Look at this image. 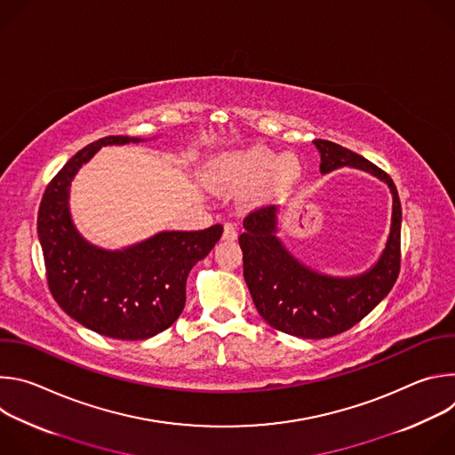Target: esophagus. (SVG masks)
Returning <instances> with one entry per match:
<instances>
[{
	"label": "esophagus",
	"instance_id": "obj_1",
	"mask_svg": "<svg viewBox=\"0 0 455 455\" xmlns=\"http://www.w3.org/2000/svg\"><path fill=\"white\" fill-rule=\"evenodd\" d=\"M223 239H225V241H234V239H237V228H235V225L227 223V225L223 227Z\"/></svg>",
	"mask_w": 455,
	"mask_h": 455
}]
</instances>
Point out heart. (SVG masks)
<instances>
[{
  "label": "heart",
  "mask_w": 455,
  "mask_h": 455,
  "mask_svg": "<svg viewBox=\"0 0 455 455\" xmlns=\"http://www.w3.org/2000/svg\"><path fill=\"white\" fill-rule=\"evenodd\" d=\"M274 169L277 178L286 181L297 174L299 165L293 158H283L277 164L275 155L267 149H250L246 153L214 160L209 169V180L212 183H251L267 178Z\"/></svg>",
  "instance_id": "obj_1"
}]
</instances>
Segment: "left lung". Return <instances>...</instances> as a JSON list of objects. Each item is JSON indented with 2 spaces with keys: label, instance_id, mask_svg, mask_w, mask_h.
<instances>
[{
  "label": "left lung",
  "instance_id": "obj_1",
  "mask_svg": "<svg viewBox=\"0 0 455 455\" xmlns=\"http://www.w3.org/2000/svg\"><path fill=\"white\" fill-rule=\"evenodd\" d=\"M320 172L344 165L383 180L393 192V223L378 263L355 277L318 274L286 250L277 234V207L250 212L239 235L243 275L251 300L272 328L299 339H328L347 331L393 290L402 261V204L395 181L363 156L330 140H313Z\"/></svg>",
  "mask_w": 455,
  "mask_h": 455
}]
</instances>
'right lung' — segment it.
Instances as JSON below:
<instances>
[{
  "label": "right lung",
  "mask_w": 455,
  "mask_h": 455,
  "mask_svg": "<svg viewBox=\"0 0 455 455\" xmlns=\"http://www.w3.org/2000/svg\"><path fill=\"white\" fill-rule=\"evenodd\" d=\"M142 142L104 137L74 155L48 183L37 212L46 281L55 302L84 328L116 340H146L172 326L192 267L214 248L221 225L160 232L124 250H102L76 228L68 194L77 171L102 146Z\"/></svg>",
  "instance_id": "add662e5"
}]
</instances>
